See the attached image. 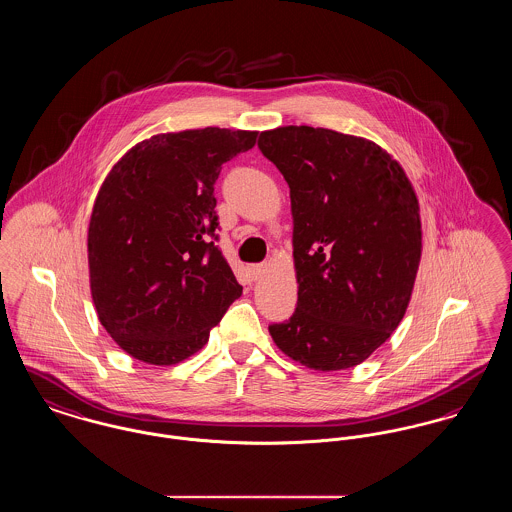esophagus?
Listing matches in <instances>:
<instances>
[{"label":"esophagus","mask_w":512,"mask_h":512,"mask_svg":"<svg viewBox=\"0 0 512 512\" xmlns=\"http://www.w3.org/2000/svg\"><path fill=\"white\" fill-rule=\"evenodd\" d=\"M248 272H250L252 279H260L268 272V266L266 264H256V266H250Z\"/></svg>","instance_id":"esophagus-1"}]
</instances>
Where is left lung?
Segmentation results:
<instances>
[{
	"label": "left lung",
	"mask_w": 512,
	"mask_h": 512,
	"mask_svg": "<svg viewBox=\"0 0 512 512\" xmlns=\"http://www.w3.org/2000/svg\"><path fill=\"white\" fill-rule=\"evenodd\" d=\"M293 215L297 309L270 325L279 350L317 372L362 364L409 307L422 252L417 193L372 140L289 125L260 133Z\"/></svg>",
	"instance_id": "1"
}]
</instances>
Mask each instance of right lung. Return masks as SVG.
Returning a JSON list of instances; mask_svg holds the SVG:
<instances>
[{"mask_svg":"<svg viewBox=\"0 0 512 512\" xmlns=\"http://www.w3.org/2000/svg\"><path fill=\"white\" fill-rule=\"evenodd\" d=\"M256 137L219 127L154 135L127 150L99 187L88 229L93 305L135 360L184 362L240 297L215 244L213 186Z\"/></svg>","mask_w":512,"mask_h":512,"instance_id":"obj_1","label":"right lung"}]
</instances>
